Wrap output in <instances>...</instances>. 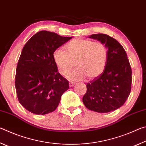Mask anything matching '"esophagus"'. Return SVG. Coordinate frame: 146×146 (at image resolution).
<instances>
[{
	"label": "esophagus",
	"instance_id": "obj_1",
	"mask_svg": "<svg viewBox=\"0 0 146 146\" xmlns=\"http://www.w3.org/2000/svg\"><path fill=\"white\" fill-rule=\"evenodd\" d=\"M75 84L74 82H70V83H69V85H70V87H73V86L75 85Z\"/></svg>",
	"mask_w": 146,
	"mask_h": 146
}]
</instances>
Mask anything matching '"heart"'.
Segmentation results:
<instances>
[{"instance_id":"obj_1","label":"heart","mask_w":146,"mask_h":146,"mask_svg":"<svg viewBox=\"0 0 146 146\" xmlns=\"http://www.w3.org/2000/svg\"><path fill=\"white\" fill-rule=\"evenodd\" d=\"M66 49L67 52L60 48L55 49L53 58L62 75H67L75 63L76 69L67 76L70 80H82L86 76L94 79L104 71L108 49L104 44L78 38L70 42L66 46Z\"/></svg>"}]
</instances>
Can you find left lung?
I'll return each instance as SVG.
<instances>
[{"label":"left lung","mask_w":146,"mask_h":146,"mask_svg":"<svg viewBox=\"0 0 146 146\" xmlns=\"http://www.w3.org/2000/svg\"><path fill=\"white\" fill-rule=\"evenodd\" d=\"M89 38L105 44L108 59L104 71L87 84L82 102L88 110L108 113L123 105L131 90V68L127 54L122 45L106 34H93Z\"/></svg>","instance_id":"1"}]
</instances>
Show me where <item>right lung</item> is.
Returning a JSON list of instances; mask_svg holds the SVG:
<instances>
[{
    "label": "right lung",
    "instance_id": "right-lung-1",
    "mask_svg": "<svg viewBox=\"0 0 146 146\" xmlns=\"http://www.w3.org/2000/svg\"><path fill=\"white\" fill-rule=\"evenodd\" d=\"M72 37L40 31L27 42L17 64L15 88L21 104L36 115L55 111L69 82L58 72L53 53Z\"/></svg>",
    "mask_w": 146,
    "mask_h": 146
}]
</instances>
